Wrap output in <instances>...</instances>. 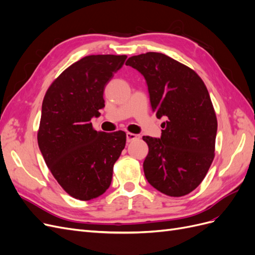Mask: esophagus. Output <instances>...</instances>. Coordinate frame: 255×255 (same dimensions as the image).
Masks as SVG:
<instances>
[{
	"label": "esophagus",
	"instance_id": "obj_1",
	"mask_svg": "<svg viewBox=\"0 0 255 255\" xmlns=\"http://www.w3.org/2000/svg\"><path fill=\"white\" fill-rule=\"evenodd\" d=\"M139 138H140L139 135H136V134H133V133H127V141L128 142L137 140V139H139Z\"/></svg>",
	"mask_w": 255,
	"mask_h": 255
}]
</instances>
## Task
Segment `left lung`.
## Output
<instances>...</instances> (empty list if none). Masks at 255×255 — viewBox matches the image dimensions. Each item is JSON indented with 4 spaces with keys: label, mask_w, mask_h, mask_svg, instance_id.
I'll list each match as a JSON object with an SVG mask.
<instances>
[{
    "label": "left lung",
    "mask_w": 255,
    "mask_h": 255,
    "mask_svg": "<svg viewBox=\"0 0 255 255\" xmlns=\"http://www.w3.org/2000/svg\"><path fill=\"white\" fill-rule=\"evenodd\" d=\"M126 65L144 76L152 112L166 118L160 138L142 137L149 146L145 179L167 196L188 195L215 157L217 117L205 84L191 68L161 53L132 56Z\"/></svg>",
    "instance_id": "1"
}]
</instances>
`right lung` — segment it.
<instances>
[{"label": "right lung", "instance_id": "add662e5", "mask_svg": "<svg viewBox=\"0 0 255 255\" xmlns=\"http://www.w3.org/2000/svg\"><path fill=\"white\" fill-rule=\"evenodd\" d=\"M127 55H89L53 81L43 102L37 140L45 164L68 195L89 201L112 183L127 142L123 130L97 132L91 118L104 107L103 92Z\"/></svg>", "mask_w": 255, "mask_h": 255}]
</instances>
